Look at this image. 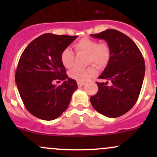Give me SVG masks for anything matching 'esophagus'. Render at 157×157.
<instances>
[{"mask_svg":"<svg viewBox=\"0 0 157 157\" xmlns=\"http://www.w3.org/2000/svg\"><path fill=\"white\" fill-rule=\"evenodd\" d=\"M84 84H85V82H77V85H78V86L79 87H81V86H84Z\"/></svg>","mask_w":157,"mask_h":157,"instance_id":"1","label":"esophagus"}]
</instances>
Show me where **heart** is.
Segmentation results:
<instances>
[{"instance_id":"1","label":"heart","mask_w":157,"mask_h":157,"mask_svg":"<svg viewBox=\"0 0 157 157\" xmlns=\"http://www.w3.org/2000/svg\"><path fill=\"white\" fill-rule=\"evenodd\" d=\"M77 53H85L87 55V64L94 63L98 68H103L109 63L111 58V51L109 45L105 42L99 43L94 40L82 38L74 45ZM61 63L66 68H71L75 64V55L70 48H66L60 54ZM97 75V70L94 66L81 69L74 68L68 73L71 78L79 82H86Z\"/></svg>"}]
</instances>
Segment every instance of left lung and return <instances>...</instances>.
I'll use <instances>...</instances> for the list:
<instances>
[{
    "label": "left lung",
    "instance_id": "obj_1",
    "mask_svg": "<svg viewBox=\"0 0 157 157\" xmlns=\"http://www.w3.org/2000/svg\"><path fill=\"white\" fill-rule=\"evenodd\" d=\"M91 36L105 40L111 55L99 77L106 82H97L98 91L90 97V101L101 114L118 117L127 113L137 100L145 77V61L134 41L117 30L111 29Z\"/></svg>",
    "mask_w": 157,
    "mask_h": 157
}]
</instances>
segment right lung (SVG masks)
I'll return each instance as SVG.
<instances>
[{
    "label": "right lung",
    "mask_w": 157,
    "mask_h": 157,
    "mask_svg": "<svg viewBox=\"0 0 157 157\" xmlns=\"http://www.w3.org/2000/svg\"><path fill=\"white\" fill-rule=\"evenodd\" d=\"M77 37L44 34L32 40L21 55L15 82L25 107L36 117L55 120L68 107L77 84L66 75L60 54ZM55 80L63 83L56 86Z\"/></svg>",
    "instance_id": "right-lung-1"
}]
</instances>
